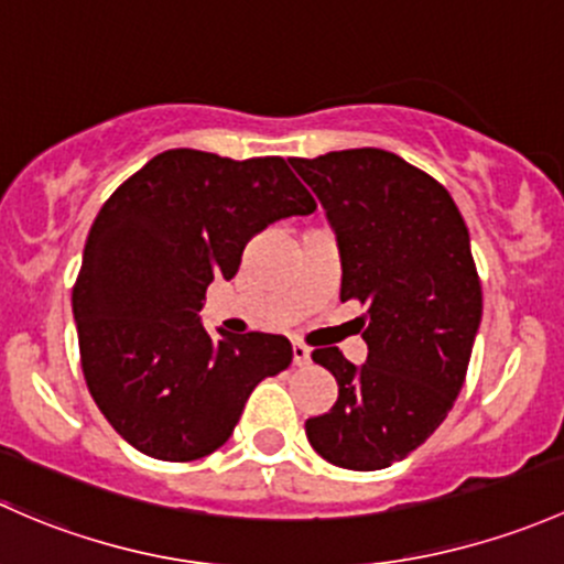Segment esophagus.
Segmentation results:
<instances>
[{
  "instance_id": "esophagus-1",
  "label": "esophagus",
  "mask_w": 564,
  "mask_h": 564,
  "mask_svg": "<svg viewBox=\"0 0 564 564\" xmlns=\"http://www.w3.org/2000/svg\"><path fill=\"white\" fill-rule=\"evenodd\" d=\"M312 361V350L306 345H301V341H293V364L295 367H310Z\"/></svg>"
}]
</instances>
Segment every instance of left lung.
Wrapping results in <instances>:
<instances>
[{
  "label": "left lung",
  "instance_id": "left-lung-1",
  "mask_svg": "<svg viewBox=\"0 0 564 564\" xmlns=\"http://www.w3.org/2000/svg\"><path fill=\"white\" fill-rule=\"evenodd\" d=\"M290 165L325 208L341 260V301H361L369 352H312L339 399L306 421L325 462L358 473L402 462L445 421L467 377L484 315L469 234L454 197L382 149H347Z\"/></svg>",
  "mask_w": 564,
  "mask_h": 564
}]
</instances>
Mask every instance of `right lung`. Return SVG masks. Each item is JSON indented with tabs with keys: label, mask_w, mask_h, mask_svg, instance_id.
<instances>
[{
	"label": "right lung",
	"mask_w": 564,
	"mask_h": 564,
	"mask_svg": "<svg viewBox=\"0 0 564 564\" xmlns=\"http://www.w3.org/2000/svg\"><path fill=\"white\" fill-rule=\"evenodd\" d=\"M282 156L171 149L127 178L97 214L73 288L80 367L110 426L141 454L195 462L228 443L263 377L293 361L284 336L214 339L206 288L234 280L252 236L312 214Z\"/></svg>",
	"instance_id": "1"
}]
</instances>
